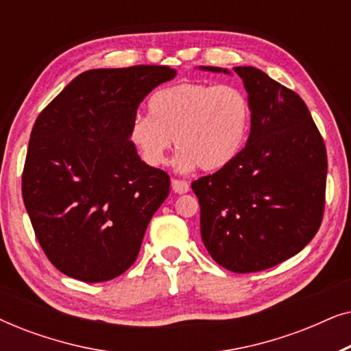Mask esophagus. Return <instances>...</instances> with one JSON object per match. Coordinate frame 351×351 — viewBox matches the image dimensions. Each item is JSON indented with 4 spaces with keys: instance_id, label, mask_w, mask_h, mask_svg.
I'll list each match as a JSON object with an SVG mask.
<instances>
[{
    "instance_id": "obj_1",
    "label": "esophagus",
    "mask_w": 351,
    "mask_h": 351,
    "mask_svg": "<svg viewBox=\"0 0 351 351\" xmlns=\"http://www.w3.org/2000/svg\"><path fill=\"white\" fill-rule=\"evenodd\" d=\"M171 186H172V191H174V193H177V195H184V193H186V191L190 190V185L186 184L185 180L172 179Z\"/></svg>"
}]
</instances>
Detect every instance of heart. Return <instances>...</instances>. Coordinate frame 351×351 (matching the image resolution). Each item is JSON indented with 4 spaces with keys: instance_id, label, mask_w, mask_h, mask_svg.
<instances>
[{
    "instance_id": "1",
    "label": "heart",
    "mask_w": 351,
    "mask_h": 351,
    "mask_svg": "<svg viewBox=\"0 0 351 351\" xmlns=\"http://www.w3.org/2000/svg\"><path fill=\"white\" fill-rule=\"evenodd\" d=\"M148 112L132 118L129 137L150 166L166 161L174 138L179 172L228 166L243 150L252 119L251 102L241 89L196 81L158 89L148 100Z\"/></svg>"
}]
</instances>
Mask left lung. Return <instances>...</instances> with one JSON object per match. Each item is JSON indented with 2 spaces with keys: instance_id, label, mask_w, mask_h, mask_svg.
<instances>
[{
  "instance_id": "8db88e82",
  "label": "left lung",
  "mask_w": 351,
  "mask_h": 351,
  "mask_svg": "<svg viewBox=\"0 0 351 351\" xmlns=\"http://www.w3.org/2000/svg\"><path fill=\"white\" fill-rule=\"evenodd\" d=\"M203 71L232 75L220 66ZM251 102L246 147L213 176L191 184L201 238L234 273L267 270L295 256L318 232L328 158L304 100L256 66H233Z\"/></svg>"
}]
</instances>
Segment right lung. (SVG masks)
Segmentation results:
<instances>
[{"label":"right lung","mask_w":351,"mask_h":351,"mask_svg":"<svg viewBox=\"0 0 351 351\" xmlns=\"http://www.w3.org/2000/svg\"><path fill=\"white\" fill-rule=\"evenodd\" d=\"M177 71L161 65L95 69L76 76L36 118L22 174L23 204L47 258L84 282L132 265L169 176L129 137L143 99Z\"/></svg>","instance_id":"1"}]
</instances>
